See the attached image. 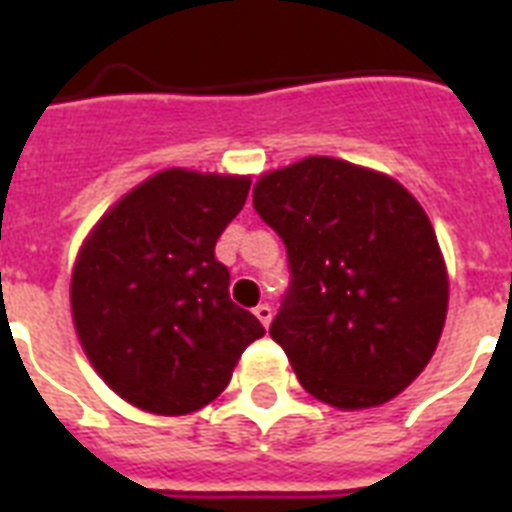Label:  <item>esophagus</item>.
Returning <instances> with one entry per match:
<instances>
[{
  "label": "esophagus",
  "mask_w": 512,
  "mask_h": 512,
  "mask_svg": "<svg viewBox=\"0 0 512 512\" xmlns=\"http://www.w3.org/2000/svg\"><path fill=\"white\" fill-rule=\"evenodd\" d=\"M255 316L260 319V324H263V327H268V324H271V319H273V308L268 303H260L255 308Z\"/></svg>",
  "instance_id": "34e87169"
}]
</instances>
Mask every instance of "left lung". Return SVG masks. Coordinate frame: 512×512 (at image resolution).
Instances as JSON below:
<instances>
[{
    "mask_svg": "<svg viewBox=\"0 0 512 512\" xmlns=\"http://www.w3.org/2000/svg\"><path fill=\"white\" fill-rule=\"evenodd\" d=\"M255 212L287 247L271 337L311 396L385 404L433 356L449 303L436 233L404 185L329 156L268 172Z\"/></svg>",
    "mask_w": 512,
    "mask_h": 512,
    "instance_id": "8db88e82",
    "label": "left lung"
}]
</instances>
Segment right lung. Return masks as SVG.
Instances as JSON below:
<instances>
[{
	"instance_id": "1",
	"label": "right lung",
	"mask_w": 512,
	"mask_h": 512,
	"mask_svg": "<svg viewBox=\"0 0 512 512\" xmlns=\"http://www.w3.org/2000/svg\"><path fill=\"white\" fill-rule=\"evenodd\" d=\"M249 177L164 170L108 209L71 279L76 335L95 372L130 404L188 414L225 390L263 324L228 295L215 257Z\"/></svg>"
}]
</instances>
